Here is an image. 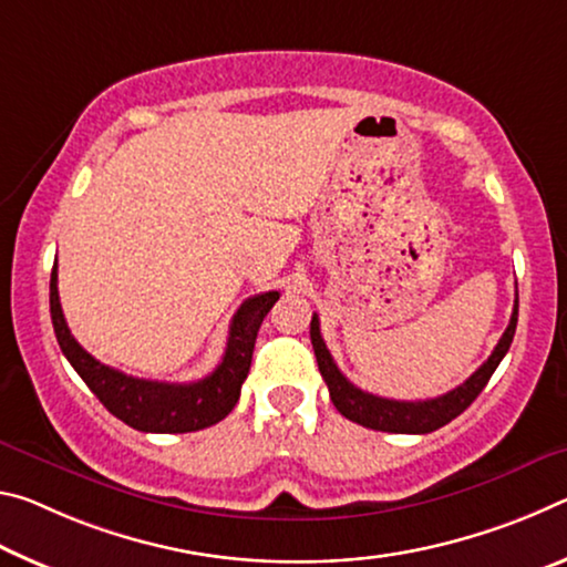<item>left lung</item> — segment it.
Instances as JSON below:
<instances>
[{
    "mask_svg": "<svg viewBox=\"0 0 567 567\" xmlns=\"http://www.w3.org/2000/svg\"><path fill=\"white\" fill-rule=\"evenodd\" d=\"M515 329H517V299H515V309H513V317H509L507 329L503 337H499L495 351L489 354L485 364H482L475 374H472L467 382H462L457 389H452V392L442 396L424 399V402H399V399H384V396L361 392L359 386L351 384L349 379L341 374L339 367L333 364L329 349L323 344L317 313L311 317V344H313V354H317V361H319L323 382L329 386L331 402L341 414L347 416V420L357 422L361 426H369V430H377V432L426 434L452 422L454 416H460L472 402H475L477 394L489 382V377L495 374L499 361H503V357L507 354L509 344H513Z\"/></svg>",
    "mask_w": 567,
    "mask_h": 567,
    "instance_id": "left-lung-1",
    "label": "left lung"
}]
</instances>
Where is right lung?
I'll list each match as a JSON object with an SVG mask.
<instances>
[{
	"label": "right lung",
	"mask_w": 567,
	"mask_h": 567,
	"mask_svg": "<svg viewBox=\"0 0 567 567\" xmlns=\"http://www.w3.org/2000/svg\"><path fill=\"white\" fill-rule=\"evenodd\" d=\"M278 296H281L278 291H266L240 303L234 321H230L226 354L206 379L190 384H168L127 377L113 367L100 364L95 357L87 354L64 321L58 293V261L52 266L50 278V313L62 354L68 357L72 369L92 389V394L105 404L110 414H115L133 430L155 434L206 430L234 410L240 386L248 377L258 329H261L266 313L274 309Z\"/></svg>",
	"instance_id": "right-lung-1"
}]
</instances>
